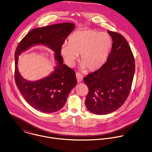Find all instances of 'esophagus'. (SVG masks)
<instances>
[{"label": "esophagus", "instance_id": "1", "mask_svg": "<svg viewBox=\"0 0 152 152\" xmlns=\"http://www.w3.org/2000/svg\"><path fill=\"white\" fill-rule=\"evenodd\" d=\"M76 76L77 82L78 83H80L82 81V80H83V76L81 74H80L79 73H76Z\"/></svg>", "mask_w": 152, "mask_h": 152}]
</instances>
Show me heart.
<instances>
[{"instance_id":"obj_1","label":"heart","mask_w":152,"mask_h":152,"mask_svg":"<svg viewBox=\"0 0 152 152\" xmlns=\"http://www.w3.org/2000/svg\"><path fill=\"white\" fill-rule=\"evenodd\" d=\"M69 44H63L60 53L66 64L73 67L80 56V69L89 71L100 69L107 61L113 46V40L107 33L94 30H82L69 37Z\"/></svg>"}]
</instances>
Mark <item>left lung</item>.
Segmentation results:
<instances>
[{"label": "left lung", "mask_w": 152, "mask_h": 152, "mask_svg": "<svg viewBox=\"0 0 152 152\" xmlns=\"http://www.w3.org/2000/svg\"><path fill=\"white\" fill-rule=\"evenodd\" d=\"M113 39L107 62L84 77L89 88L85 105L92 113L105 115L120 108L128 98L135 72L130 47L121 34L108 31Z\"/></svg>", "instance_id": "8db88e82"}]
</instances>
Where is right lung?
Masks as SVG:
<instances>
[{
  "label": "right lung",
  "mask_w": 152,
  "mask_h": 152,
  "mask_svg": "<svg viewBox=\"0 0 152 152\" xmlns=\"http://www.w3.org/2000/svg\"><path fill=\"white\" fill-rule=\"evenodd\" d=\"M72 23L41 27L28 32L18 45L15 53L16 85L25 100L34 109L44 113H55L65 105L69 94L77 84L75 72L63 64L60 48L75 29ZM42 45L54 52L56 66L48 76L35 81L23 79L17 68L18 56L35 45Z\"/></svg>",
  "instance_id": "1"
}]
</instances>
